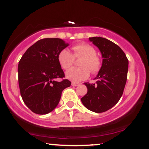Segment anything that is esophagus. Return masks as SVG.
Returning <instances> with one entry per match:
<instances>
[{
    "instance_id": "obj_1",
    "label": "esophagus",
    "mask_w": 149,
    "mask_h": 149,
    "mask_svg": "<svg viewBox=\"0 0 149 149\" xmlns=\"http://www.w3.org/2000/svg\"><path fill=\"white\" fill-rule=\"evenodd\" d=\"M71 85H72L73 86H78L80 84L78 83H76V82H72V83H71Z\"/></svg>"
}]
</instances>
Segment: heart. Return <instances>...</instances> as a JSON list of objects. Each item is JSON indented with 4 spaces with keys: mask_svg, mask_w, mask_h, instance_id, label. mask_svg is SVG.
<instances>
[{
    "mask_svg": "<svg viewBox=\"0 0 149 149\" xmlns=\"http://www.w3.org/2000/svg\"><path fill=\"white\" fill-rule=\"evenodd\" d=\"M73 54L68 49H63L58 54V61L61 67L65 70L69 69L73 64L74 58H80L78 65L80 67L72 68L68 70L66 76L73 82H79L88 78L90 71L96 73L100 71L102 61L96 54V50L92 45L82 42L72 47Z\"/></svg>",
    "mask_w": 149,
    "mask_h": 149,
    "instance_id": "obj_1",
    "label": "heart"
}]
</instances>
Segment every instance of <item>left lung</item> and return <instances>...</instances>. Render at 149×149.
Wrapping results in <instances>:
<instances>
[{"label": "left lung", "mask_w": 149, "mask_h": 149, "mask_svg": "<svg viewBox=\"0 0 149 149\" xmlns=\"http://www.w3.org/2000/svg\"><path fill=\"white\" fill-rule=\"evenodd\" d=\"M102 53V65L95 79L96 83H85L88 92L81 98L90 111L102 113L111 109L122 97L127 81L128 59L122 49L107 38H89Z\"/></svg>", "instance_id": "left-lung-1"}]
</instances>
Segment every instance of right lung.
Instances as JSON below:
<instances>
[{
    "instance_id": "1",
    "label": "right lung",
    "mask_w": 149,
    "mask_h": 149,
    "mask_svg": "<svg viewBox=\"0 0 149 149\" xmlns=\"http://www.w3.org/2000/svg\"><path fill=\"white\" fill-rule=\"evenodd\" d=\"M69 45L60 38H43L27 49L18 64L20 94L27 107L36 114L52 111L61 93L71 86L58 61L59 52Z\"/></svg>"
}]
</instances>
